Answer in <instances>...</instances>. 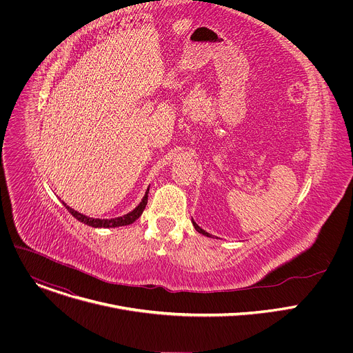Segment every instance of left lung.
Returning <instances> with one entry per match:
<instances>
[{"mask_svg":"<svg viewBox=\"0 0 353 353\" xmlns=\"http://www.w3.org/2000/svg\"><path fill=\"white\" fill-rule=\"evenodd\" d=\"M191 221H192V219H191ZM192 225H194V228H195V230H196V232H199V233H201V234H204V236H208V237H212V236H211V234H210V233H207V232H205V230H203V229H201V228H199V226H198V225H196V223H195V222H194V221H192Z\"/></svg>","mask_w":353,"mask_h":353,"instance_id":"8db88e82","label":"left lung"}]
</instances>
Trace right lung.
Returning a JSON list of instances; mask_svg holds the SVG:
<instances>
[{"instance_id":"add662e5","label":"right lung","mask_w":353,"mask_h":353,"mask_svg":"<svg viewBox=\"0 0 353 353\" xmlns=\"http://www.w3.org/2000/svg\"><path fill=\"white\" fill-rule=\"evenodd\" d=\"M148 194H149V188L146 190L145 192V196L142 198L141 204L130 214L124 215V216H120V218H114V219H93V218H88L77 211H74L72 208H70L67 204H64V207L70 211V214L77 218L79 222L88 225V226H92V228H117V226H127V225H131L132 222H135L143 212L146 204H148Z\"/></svg>"}]
</instances>
